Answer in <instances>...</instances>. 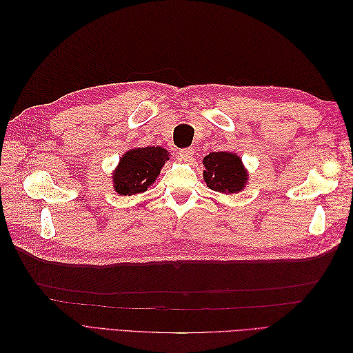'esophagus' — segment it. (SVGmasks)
I'll return each instance as SVG.
<instances>
[{
	"instance_id": "obj_1",
	"label": "esophagus",
	"mask_w": 353,
	"mask_h": 353,
	"mask_svg": "<svg viewBox=\"0 0 353 353\" xmlns=\"http://www.w3.org/2000/svg\"><path fill=\"white\" fill-rule=\"evenodd\" d=\"M178 156H179V159H183V160H185V162H188V160H193V157H194V148H183V150H179V153H178Z\"/></svg>"
}]
</instances>
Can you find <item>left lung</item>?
<instances>
[{"instance_id": "left-lung-1", "label": "left lung", "mask_w": 353, "mask_h": 353, "mask_svg": "<svg viewBox=\"0 0 353 353\" xmlns=\"http://www.w3.org/2000/svg\"><path fill=\"white\" fill-rule=\"evenodd\" d=\"M203 179L208 187L221 194H234L244 190L249 181L243 160L237 153L215 152L203 159Z\"/></svg>"}]
</instances>
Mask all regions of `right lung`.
Masks as SVG:
<instances>
[{
  "label": "right lung",
  "mask_w": 353,
  "mask_h": 353,
  "mask_svg": "<svg viewBox=\"0 0 353 353\" xmlns=\"http://www.w3.org/2000/svg\"><path fill=\"white\" fill-rule=\"evenodd\" d=\"M170 157L163 147L131 148L122 154L113 170V188L119 196H135L156 183L160 169Z\"/></svg>",
  "instance_id": "add662e5"
}]
</instances>
